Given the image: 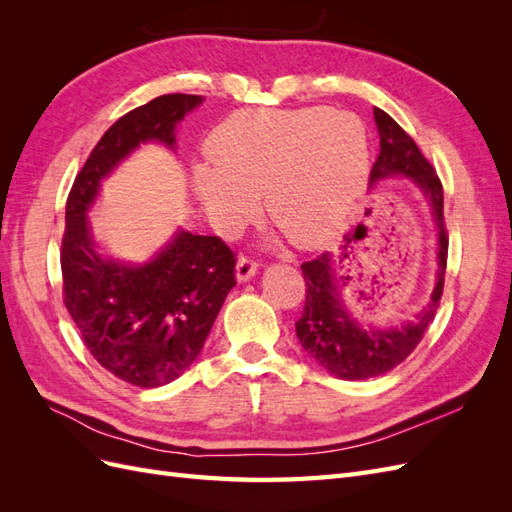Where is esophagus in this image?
<instances>
[{
	"label": "esophagus",
	"mask_w": 512,
	"mask_h": 512,
	"mask_svg": "<svg viewBox=\"0 0 512 512\" xmlns=\"http://www.w3.org/2000/svg\"><path fill=\"white\" fill-rule=\"evenodd\" d=\"M258 267H260V265H258V262H256L254 258L241 256V258L237 260V280H239V282H247V280H250V277L256 275Z\"/></svg>",
	"instance_id": "1"
}]
</instances>
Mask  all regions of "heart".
Returning a JSON list of instances; mask_svg holds the SVG:
<instances>
[{
    "instance_id": "heart-1",
    "label": "heart",
    "mask_w": 512,
    "mask_h": 512,
    "mask_svg": "<svg viewBox=\"0 0 512 512\" xmlns=\"http://www.w3.org/2000/svg\"><path fill=\"white\" fill-rule=\"evenodd\" d=\"M211 170L196 192L211 222L235 230L265 194L271 222L297 247L327 243L344 226L367 177V132L348 111L254 108L224 119L207 141Z\"/></svg>"
}]
</instances>
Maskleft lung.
Segmentation results:
<instances>
[{"mask_svg":"<svg viewBox=\"0 0 512 512\" xmlns=\"http://www.w3.org/2000/svg\"><path fill=\"white\" fill-rule=\"evenodd\" d=\"M374 119L380 134V153L369 173V185L386 177H408L421 190L438 226V275L429 305L414 320L395 329H363L344 305V282L335 275V260L329 252L303 262L305 307L297 320V337L303 350L333 376L342 380H367L391 371L404 363L421 342L427 327L436 316L448 256V235L444 226V192L436 170L423 156L421 149L399 123L374 108Z\"/></svg>","mask_w":512,"mask_h":512,"instance_id":"left-lung-1","label":"left lung"}]
</instances>
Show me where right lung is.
<instances>
[{"instance_id":"right-lung-1","label":"right lung","mask_w":512,"mask_h":512,"mask_svg":"<svg viewBox=\"0 0 512 512\" xmlns=\"http://www.w3.org/2000/svg\"><path fill=\"white\" fill-rule=\"evenodd\" d=\"M203 98L166 94L119 117L91 149L66 203L61 239L64 303L91 356L143 389L173 382L203 350L226 294L235 252L220 237L179 230L145 265L104 258L87 211L100 181L147 141L175 147L177 123Z\"/></svg>"}]
</instances>
